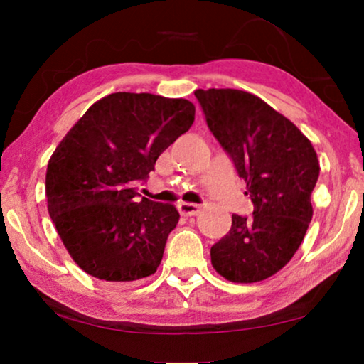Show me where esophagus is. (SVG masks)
<instances>
[{"mask_svg":"<svg viewBox=\"0 0 364 364\" xmlns=\"http://www.w3.org/2000/svg\"><path fill=\"white\" fill-rule=\"evenodd\" d=\"M178 212L182 213V215L186 217H192V215H197L198 212H200V207L197 205V203H188V202H181L177 205Z\"/></svg>","mask_w":364,"mask_h":364,"instance_id":"obj_1","label":"esophagus"}]
</instances>
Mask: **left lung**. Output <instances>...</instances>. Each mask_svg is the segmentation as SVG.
I'll list each match as a JSON object with an SVG mask.
<instances>
[{
	"mask_svg": "<svg viewBox=\"0 0 364 364\" xmlns=\"http://www.w3.org/2000/svg\"><path fill=\"white\" fill-rule=\"evenodd\" d=\"M196 97L253 203L252 217L233 213L232 228L210 248L212 265L230 282H262L291 260L310 225L316 152L295 124L250 92L197 89Z\"/></svg>",
	"mask_w": 364,
	"mask_h": 364,
	"instance_id": "1",
	"label": "left lung"
}]
</instances>
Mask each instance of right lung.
I'll return each instance as SVG.
<instances>
[{"label": "right lung", "mask_w": 364, "mask_h": 364, "mask_svg": "<svg viewBox=\"0 0 364 364\" xmlns=\"http://www.w3.org/2000/svg\"><path fill=\"white\" fill-rule=\"evenodd\" d=\"M193 119L187 99L114 92L59 142L46 171L48 210L69 255L89 275L136 282L156 273L181 215L171 203L139 198L137 186Z\"/></svg>", "instance_id": "add662e5"}]
</instances>
